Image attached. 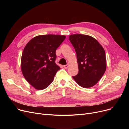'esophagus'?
Wrapping results in <instances>:
<instances>
[{"label":"esophagus","mask_w":129,"mask_h":129,"mask_svg":"<svg viewBox=\"0 0 129 129\" xmlns=\"http://www.w3.org/2000/svg\"><path fill=\"white\" fill-rule=\"evenodd\" d=\"M69 66H70V64H67V65H64V67L65 69H68V68H69Z\"/></svg>","instance_id":"1"}]
</instances>
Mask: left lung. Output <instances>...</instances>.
Listing matches in <instances>:
<instances>
[{"label":"left lung","instance_id":"8db88e82","mask_svg":"<svg viewBox=\"0 0 129 129\" xmlns=\"http://www.w3.org/2000/svg\"><path fill=\"white\" fill-rule=\"evenodd\" d=\"M69 40L75 50L79 69L73 78L82 87H91L98 82L106 70L104 49L96 39L88 35H71Z\"/></svg>","mask_w":129,"mask_h":129}]
</instances>
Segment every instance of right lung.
Wrapping results in <instances>:
<instances>
[{"label":"right lung","mask_w":129,"mask_h":129,"mask_svg":"<svg viewBox=\"0 0 129 129\" xmlns=\"http://www.w3.org/2000/svg\"><path fill=\"white\" fill-rule=\"evenodd\" d=\"M62 35L38 36L26 44L21 59L23 75L37 90H43L53 82L60 69L55 60V51L65 39Z\"/></svg>","instance_id":"obj_1"}]
</instances>
